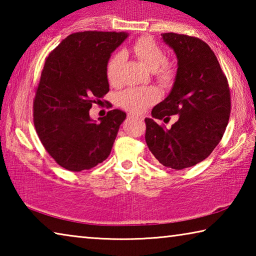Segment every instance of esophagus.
<instances>
[{"instance_id":"obj_1","label":"esophagus","mask_w":256,"mask_h":256,"mask_svg":"<svg viewBox=\"0 0 256 256\" xmlns=\"http://www.w3.org/2000/svg\"><path fill=\"white\" fill-rule=\"evenodd\" d=\"M128 118H134V115H132V114H128Z\"/></svg>"}]
</instances>
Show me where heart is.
I'll return each instance as SVG.
<instances>
[{
	"label": "heart",
	"instance_id": "obj_1",
	"mask_svg": "<svg viewBox=\"0 0 256 256\" xmlns=\"http://www.w3.org/2000/svg\"><path fill=\"white\" fill-rule=\"evenodd\" d=\"M134 55L141 60L149 70L154 71L157 79L167 84L175 76V68L166 60V54L157 42L150 37H142L132 46ZM125 60L123 52H118L108 60L106 76L112 84L118 82L120 71ZM159 94L154 86H130L118 94V104L124 110L133 114H140L158 100Z\"/></svg>",
	"mask_w": 256,
	"mask_h": 256
}]
</instances>
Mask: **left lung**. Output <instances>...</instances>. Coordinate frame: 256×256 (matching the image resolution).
I'll return each mask as SVG.
<instances>
[{
    "label": "left lung",
    "instance_id": "left-lung-1",
    "mask_svg": "<svg viewBox=\"0 0 256 256\" xmlns=\"http://www.w3.org/2000/svg\"><path fill=\"white\" fill-rule=\"evenodd\" d=\"M174 50L177 73L170 94L146 118V142L158 162L172 170L201 162L222 140L230 115V92L226 76L210 46L196 37L162 34ZM179 120L168 130L156 119Z\"/></svg>",
    "mask_w": 256,
    "mask_h": 256
}]
</instances>
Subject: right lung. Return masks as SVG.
I'll use <instances>...</instances> for the list:
<instances>
[{"label":"right lung","mask_w":256,"mask_h":256,"mask_svg":"<svg viewBox=\"0 0 256 256\" xmlns=\"http://www.w3.org/2000/svg\"><path fill=\"white\" fill-rule=\"evenodd\" d=\"M126 32L72 34L46 58L34 99V124L47 152L71 172L92 170L110 156L126 114L107 112L100 122L89 110L110 92L106 66Z\"/></svg>","instance_id":"obj_1"}]
</instances>
